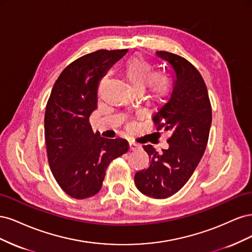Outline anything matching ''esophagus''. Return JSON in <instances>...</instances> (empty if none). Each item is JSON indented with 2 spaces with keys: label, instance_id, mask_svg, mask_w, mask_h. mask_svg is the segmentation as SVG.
<instances>
[{
  "label": "esophagus",
  "instance_id": "1",
  "mask_svg": "<svg viewBox=\"0 0 252 252\" xmlns=\"http://www.w3.org/2000/svg\"><path fill=\"white\" fill-rule=\"evenodd\" d=\"M138 148H139L138 144H135L134 142H129V150L133 151V150H136Z\"/></svg>",
  "mask_w": 252,
  "mask_h": 252
}]
</instances>
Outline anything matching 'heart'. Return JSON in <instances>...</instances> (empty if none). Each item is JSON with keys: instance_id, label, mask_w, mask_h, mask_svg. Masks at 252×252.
<instances>
[{"instance_id": "obj_1", "label": "heart", "mask_w": 252, "mask_h": 252, "mask_svg": "<svg viewBox=\"0 0 252 252\" xmlns=\"http://www.w3.org/2000/svg\"><path fill=\"white\" fill-rule=\"evenodd\" d=\"M123 71L125 77L132 86L142 89L148 95L161 98L170 89V82L167 75L162 72L154 71V67L146 59L141 56H134L126 61Z\"/></svg>"}]
</instances>
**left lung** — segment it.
I'll return each instance as SVG.
<instances>
[{"label": "left lung", "mask_w": 252, "mask_h": 252, "mask_svg": "<svg viewBox=\"0 0 252 252\" xmlns=\"http://www.w3.org/2000/svg\"><path fill=\"white\" fill-rule=\"evenodd\" d=\"M169 64L173 88L169 101L155 114L158 130L171 132L168 149L158 152L151 145L148 168L138 171L134 183L140 191L154 199H166L184 186L199 165L207 146L212 112L207 87L200 72L180 56L157 51Z\"/></svg>", "instance_id": "1"}]
</instances>
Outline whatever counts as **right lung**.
Instances as JSON below:
<instances>
[{"label": "right lung", "mask_w": 252, "mask_h": 252, "mask_svg": "<svg viewBox=\"0 0 252 252\" xmlns=\"http://www.w3.org/2000/svg\"><path fill=\"white\" fill-rule=\"evenodd\" d=\"M126 52L102 49L81 57L65 68L51 90L44 119L48 162L60 187L73 199L100 191L110 162L128 151L126 140L102 138L89 124L100 81Z\"/></svg>", "instance_id": "right-lung-1"}]
</instances>
